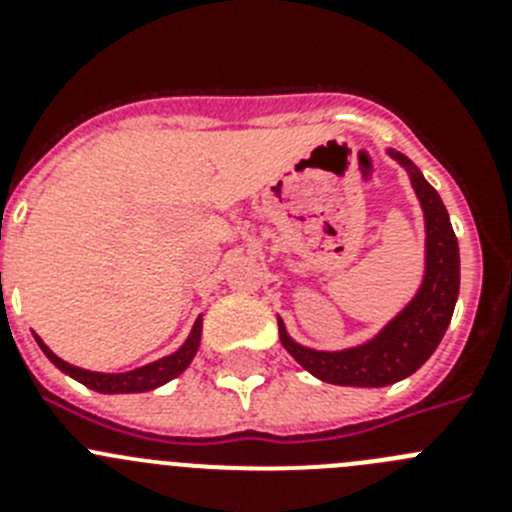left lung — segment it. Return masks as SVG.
Masks as SVG:
<instances>
[{
  "instance_id": "left-lung-1",
  "label": "left lung",
  "mask_w": 512,
  "mask_h": 512,
  "mask_svg": "<svg viewBox=\"0 0 512 512\" xmlns=\"http://www.w3.org/2000/svg\"><path fill=\"white\" fill-rule=\"evenodd\" d=\"M387 156L395 158L408 171L423 210V279L408 305L395 318L387 320L364 343L341 351L302 346L289 336L287 325L277 315L279 338L287 354L320 382L341 384V387H387L400 382L431 359L454 315L456 297H459V243L451 228L449 212L436 189L425 182V176L405 153L387 148Z\"/></svg>"
}]
</instances>
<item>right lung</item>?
Returning a JSON list of instances; mask_svg holds the SVG:
<instances>
[{"instance_id":"right-lung-1","label":"right lung","mask_w":512,"mask_h":512,"mask_svg":"<svg viewBox=\"0 0 512 512\" xmlns=\"http://www.w3.org/2000/svg\"><path fill=\"white\" fill-rule=\"evenodd\" d=\"M200 338H202V315L194 320L187 341L176 348L174 354L161 356V359L151 361V364L138 366V369H130V372H120V374H104V372H89V369H81V366L69 364V361H63L61 356L53 354L51 348L45 346L40 336H35V341H38L40 351H43V354L48 356V359H51L63 374H69L71 379L81 382L84 387H89V390L102 392V395H130V392H151L156 390V387H161V384L171 382L174 377H179V374L192 364L194 356H197Z\"/></svg>"}]
</instances>
